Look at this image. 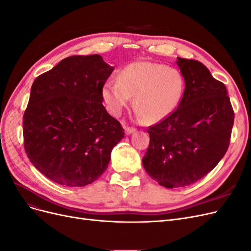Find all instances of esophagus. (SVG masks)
I'll list each match as a JSON object with an SVG mask.
<instances>
[{
	"mask_svg": "<svg viewBox=\"0 0 251 251\" xmlns=\"http://www.w3.org/2000/svg\"><path fill=\"white\" fill-rule=\"evenodd\" d=\"M125 130H126V134H132L136 131V128L133 126H126Z\"/></svg>",
	"mask_w": 251,
	"mask_h": 251,
	"instance_id": "1",
	"label": "esophagus"
}]
</instances>
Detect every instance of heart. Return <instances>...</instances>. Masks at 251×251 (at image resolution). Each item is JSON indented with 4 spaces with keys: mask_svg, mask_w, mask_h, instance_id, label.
<instances>
[{
    "mask_svg": "<svg viewBox=\"0 0 251 251\" xmlns=\"http://www.w3.org/2000/svg\"><path fill=\"white\" fill-rule=\"evenodd\" d=\"M184 79L174 68L151 62H134L110 79L102 96L110 111L119 115L134 96V109L144 123L155 124L173 114L184 94Z\"/></svg>",
    "mask_w": 251,
    "mask_h": 251,
    "instance_id": "1",
    "label": "heart"
}]
</instances>
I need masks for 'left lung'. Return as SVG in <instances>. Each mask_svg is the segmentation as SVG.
<instances>
[{"label": "left lung", "mask_w": 251, "mask_h": 251, "mask_svg": "<svg viewBox=\"0 0 251 251\" xmlns=\"http://www.w3.org/2000/svg\"><path fill=\"white\" fill-rule=\"evenodd\" d=\"M184 94L169 117L149 126L142 158L149 176L166 188L183 187L216 168L229 147L234 112L223 82L202 63L178 57Z\"/></svg>", "instance_id": "8db88e82"}]
</instances>
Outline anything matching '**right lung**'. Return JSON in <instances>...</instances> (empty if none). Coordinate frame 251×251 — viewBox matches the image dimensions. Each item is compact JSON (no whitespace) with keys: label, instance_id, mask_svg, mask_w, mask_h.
I'll return each mask as SVG.
<instances>
[{"label":"right lung","instance_id":"obj_1","mask_svg":"<svg viewBox=\"0 0 251 251\" xmlns=\"http://www.w3.org/2000/svg\"><path fill=\"white\" fill-rule=\"evenodd\" d=\"M113 69L98 54L73 55L32 83L23 116L24 149L35 169L60 185L97 180L125 137L102 104V88Z\"/></svg>","mask_w":251,"mask_h":251}]
</instances>
